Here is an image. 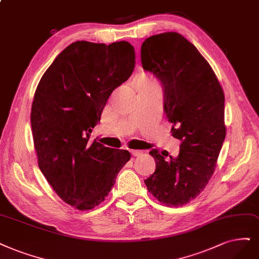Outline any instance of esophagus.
Returning a JSON list of instances; mask_svg holds the SVG:
<instances>
[{
	"label": "esophagus",
	"mask_w": 259,
	"mask_h": 259,
	"mask_svg": "<svg viewBox=\"0 0 259 259\" xmlns=\"http://www.w3.org/2000/svg\"><path fill=\"white\" fill-rule=\"evenodd\" d=\"M130 152L132 154V156H135V157H138L143 154V151H141V150H131Z\"/></svg>",
	"instance_id": "1"
}]
</instances>
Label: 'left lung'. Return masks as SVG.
I'll use <instances>...</instances> for the list:
<instances>
[{"instance_id":"obj_1","label":"left lung","mask_w":259,"mask_h":259,"mask_svg":"<svg viewBox=\"0 0 259 259\" xmlns=\"http://www.w3.org/2000/svg\"><path fill=\"white\" fill-rule=\"evenodd\" d=\"M141 61L163 88L171 136L181 141L176 158L167 151L149 152L156 170L144 183L161 204L179 207L202 192L214 171L226 136L224 92L211 66L179 33L146 38Z\"/></svg>"}]
</instances>
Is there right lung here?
Listing matches in <instances>:
<instances>
[{"label":"right lung","instance_id":"add662e5","mask_svg":"<svg viewBox=\"0 0 259 259\" xmlns=\"http://www.w3.org/2000/svg\"><path fill=\"white\" fill-rule=\"evenodd\" d=\"M128 41H75L56 56L36 89L31 112L38 166L65 203L79 210L101 204L128 150L91 141L112 92L135 69Z\"/></svg>","mask_w":259,"mask_h":259}]
</instances>
